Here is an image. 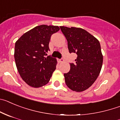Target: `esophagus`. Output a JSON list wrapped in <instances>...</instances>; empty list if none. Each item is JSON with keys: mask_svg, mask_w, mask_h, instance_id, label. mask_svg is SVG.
Segmentation results:
<instances>
[{"mask_svg": "<svg viewBox=\"0 0 120 120\" xmlns=\"http://www.w3.org/2000/svg\"><path fill=\"white\" fill-rule=\"evenodd\" d=\"M64 61V60L63 58H61V59H60L59 60V62H63Z\"/></svg>", "mask_w": 120, "mask_h": 120, "instance_id": "esophagus-1", "label": "esophagus"}]
</instances>
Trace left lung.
Listing matches in <instances>:
<instances>
[{"label":"left lung","mask_w":120,"mask_h":120,"mask_svg":"<svg viewBox=\"0 0 120 120\" xmlns=\"http://www.w3.org/2000/svg\"><path fill=\"white\" fill-rule=\"evenodd\" d=\"M60 28L67 40L69 52L77 55L75 63L70 64V71L64 74L65 83L72 90L82 92L92 85L101 72L103 56L100 43L82 28Z\"/></svg>","instance_id":"left-lung-1"}]
</instances>
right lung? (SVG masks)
<instances>
[{"label": "right lung", "instance_id": "right-lung-1", "mask_svg": "<svg viewBox=\"0 0 120 120\" xmlns=\"http://www.w3.org/2000/svg\"><path fill=\"white\" fill-rule=\"evenodd\" d=\"M58 26L41 25L24 33L15 45V64L19 75L28 85L40 87L46 84L56 69V60L48 56L49 43Z\"/></svg>", "mask_w": 120, "mask_h": 120}]
</instances>
